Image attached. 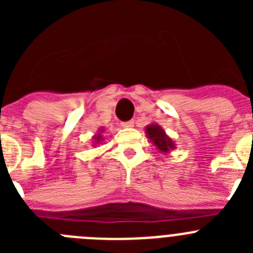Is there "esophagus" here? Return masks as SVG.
I'll return each instance as SVG.
<instances>
[{"label":"esophagus","mask_w":253,"mask_h":253,"mask_svg":"<svg viewBox=\"0 0 253 253\" xmlns=\"http://www.w3.org/2000/svg\"><path fill=\"white\" fill-rule=\"evenodd\" d=\"M133 125H134V123L131 122V120H130V122L122 123V126H123V128H131V126H133Z\"/></svg>","instance_id":"1"}]
</instances>
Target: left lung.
Wrapping results in <instances>:
<instances>
[{
    "label": "left lung",
    "mask_w": 253,
    "mask_h": 253,
    "mask_svg": "<svg viewBox=\"0 0 253 253\" xmlns=\"http://www.w3.org/2000/svg\"><path fill=\"white\" fill-rule=\"evenodd\" d=\"M146 135L152 142L153 146H156V149H158L160 153L169 154V152L176 148L175 142L171 139L166 134L165 129L161 125L152 123V124L146 126Z\"/></svg>",
    "instance_id": "8db88e82"
}]
</instances>
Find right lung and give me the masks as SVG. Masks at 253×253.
Wrapping results in <instances>:
<instances>
[{
    "mask_svg": "<svg viewBox=\"0 0 253 253\" xmlns=\"http://www.w3.org/2000/svg\"><path fill=\"white\" fill-rule=\"evenodd\" d=\"M102 133H104V128H99V130H97V133L95 134L92 137V146H99V144H101L102 140L105 139L104 135H102Z\"/></svg>",
    "mask_w": 253,
    "mask_h": 253,
    "instance_id": "add662e5",
    "label": "right lung"
}]
</instances>
